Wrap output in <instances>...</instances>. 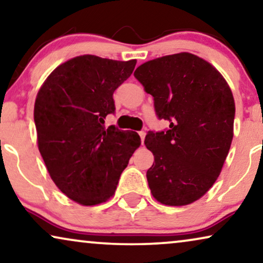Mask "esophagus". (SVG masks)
I'll return each mask as SVG.
<instances>
[{
	"instance_id": "esophagus-1",
	"label": "esophagus",
	"mask_w": 263,
	"mask_h": 263,
	"mask_svg": "<svg viewBox=\"0 0 263 263\" xmlns=\"http://www.w3.org/2000/svg\"><path fill=\"white\" fill-rule=\"evenodd\" d=\"M139 135H140V138H141V143L143 145V141H145V136H146V133L143 132V130H141V132H139Z\"/></svg>"
}]
</instances>
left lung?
Masks as SVG:
<instances>
[{"label": "left lung", "mask_w": 263, "mask_h": 263, "mask_svg": "<svg viewBox=\"0 0 263 263\" xmlns=\"http://www.w3.org/2000/svg\"><path fill=\"white\" fill-rule=\"evenodd\" d=\"M134 77L154 99L165 132H148L145 145L154 156L147 181L154 199L185 206L206 194L231 146L235 100L222 75L189 52L148 61Z\"/></svg>", "instance_id": "8db88e82"}]
</instances>
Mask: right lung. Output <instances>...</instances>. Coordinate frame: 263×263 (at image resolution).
Here are the masks:
<instances>
[{
  "mask_svg": "<svg viewBox=\"0 0 263 263\" xmlns=\"http://www.w3.org/2000/svg\"><path fill=\"white\" fill-rule=\"evenodd\" d=\"M136 60L74 57L56 68L34 103L38 148L61 192L84 206L105 202L141 145L138 133L110 125L114 92L130 77Z\"/></svg>",
  "mask_w": 263,
  "mask_h": 263,
  "instance_id": "obj_1",
  "label": "right lung"
}]
</instances>
